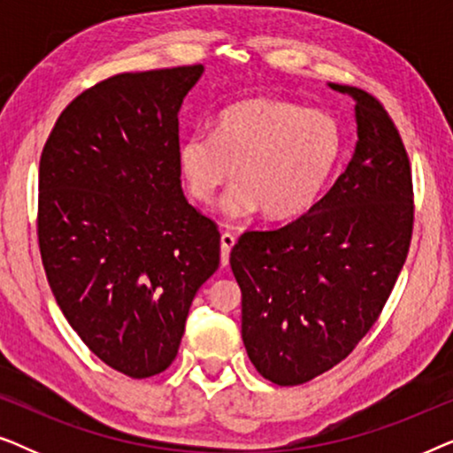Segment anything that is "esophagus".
Returning a JSON list of instances; mask_svg holds the SVG:
<instances>
[{
  "label": "esophagus",
  "mask_w": 453,
  "mask_h": 453,
  "mask_svg": "<svg viewBox=\"0 0 453 453\" xmlns=\"http://www.w3.org/2000/svg\"><path fill=\"white\" fill-rule=\"evenodd\" d=\"M234 234H231V233H222L220 234V265L222 268H228V257H231V250H233V245H234Z\"/></svg>",
  "instance_id": "obj_1"
}]
</instances>
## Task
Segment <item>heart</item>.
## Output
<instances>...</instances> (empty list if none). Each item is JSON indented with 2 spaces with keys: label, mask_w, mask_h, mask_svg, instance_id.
<instances>
[{
  "label": "heart",
  "mask_w": 453,
  "mask_h": 453,
  "mask_svg": "<svg viewBox=\"0 0 453 453\" xmlns=\"http://www.w3.org/2000/svg\"><path fill=\"white\" fill-rule=\"evenodd\" d=\"M342 154V132L332 115L270 96L245 98L216 117L212 135L179 142L177 163L191 200L210 203L237 169L239 181L222 197L228 219L262 208L272 220L299 216L318 200Z\"/></svg>",
  "instance_id": "b5f03b06"
}]
</instances>
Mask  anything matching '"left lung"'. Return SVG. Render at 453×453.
I'll use <instances>...</instances> for the list:
<instances>
[{"label": "left lung", "instance_id": "left-lung-1", "mask_svg": "<svg viewBox=\"0 0 453 453\" xmlns=\"http://www.w3.org/2000/svg\"><path fill=\"white\" fill-rule=\"evenodd\" d=\"M327 86L355 101L350 163L307 214L247 231L231 251L245 350L278 386H299L350 355L411 247L412 177L398 129L365 90Z\"/></svg>", "mask_w": 453, "mask_h": 453}]
</instances>
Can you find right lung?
Here are the masks:
<instances>
[{
	"label": "right lung",
	"instance_id": "add662e5",
	"mask_svg": "<svg viewBox=\"0 0 453 453\" xmlns=\"http://www.w3.org/2000/svg\"><path fill=\"white\" fill-rule=\"evenodd\" d=\"M203 65L119 73L67 104L41 154L39 245L82 342L119 373L177 357L191 301L219 270L220 233L188 203L179 111Z\"/></svg>",
	"mask_w": 453,
	"mask_h": 453
}]
</instances>
